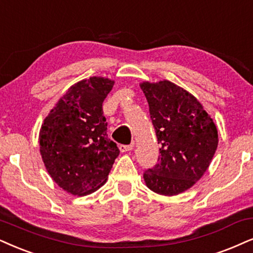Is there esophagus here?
<instances>
[{
	"label": "esophagus",
	"mask_w": 253,
	"mask_h": 253,
	"mask_svg": "<svg viewBox=\"0 0 253 253\" xmlns=\"http://www.w3.org/2000/svg\"><path fill=\"white\" fill-rule=\"evenodd\" d=\"M133 147H134V142L133 143H130V145H120V150L121 152H129V150H132L133 149Z\"/></svg>",
	"instance_id": "1"
}]
</instances>
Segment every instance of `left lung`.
<instances>
[{"label": "left lung", "instance_id": "obj_1", "mask_svg": "<svg viewBox=\"0 0 253 253\" xmlns=\"http://www.w3.org/2000/svg\"><path fill=\"white\" fill-rule=\"evenodd\" d=\"M140 87L161 145L158 164L143 172V178L154 193L174 196L207 171L218 145L216 125L200 101L174 83L143 82Z\"/></svg>", "mask_w": 253, "mask_h": 253}]
</instances>
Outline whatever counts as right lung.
<instances>
[{"mask_svg": "<svg viewBox=\"0 0 253 253\" xmlns=\"http://www.w3.org/2000/svg\"><path fill=\"white\" fill-rule=\"evenodd\" d=\"M114 82L91 77L72 85L44 119L40 130L42 159L64 190L85 196L107 181L120 150L107 137L103 103Z\"/></svg>", "mask_w": 253, "mask_h": 253, "instance_id": "right-lung-1", "label": "right lung"}]
</instances>
